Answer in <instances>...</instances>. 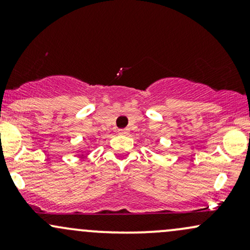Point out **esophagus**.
Segmentation results:
<instances>
[{"label":"esophagus","instance_id":"esophagus-1","mask_svg":"<svg viewBox=\"0 0 250 250\" xmlns=\"http://www.w3.org/2000/svg\"><path fill=\"white\" fill-rule=\"evenodd\" d=\"M119 134L120 135H128L129 129H119Z\"/></svg>","mask_w":250,"mask_h":250}]
</instances>
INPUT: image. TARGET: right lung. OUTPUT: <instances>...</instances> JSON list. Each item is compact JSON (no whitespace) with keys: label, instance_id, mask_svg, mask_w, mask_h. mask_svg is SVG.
Masks as SVG:
<instances>
[{"label":"right lung","instance_id":"obj_1","mask_svg":"<svg viewBox=\"0 0 250 250\" xmlns=\"http://www.w3.org/2000/svg\"><path fill=\"white\" fill-rule=\"evenodd\" d=\"M82 156H83V154H82V155H81V156H79V157H82Z\"/></svg>","mask_w":250,"mask_h":250}]
</instances>
